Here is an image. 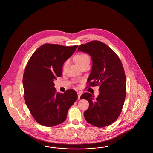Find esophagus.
<instances>
[{"mask_svg": "<svg viewBox=\"0 0 153 153\" xmlns=\"http://www.w3.org/2000/svg\"><path fill=\"white\" fill-rule=\"evenodd\" d=\"M77 94H78V100H80V96H81V95L82 94V93L81 91H78V92L77 93Z\"/></svg>", "mask_w": 153, "mask_h": 153, "instance_id": "obj_1", "label": "esophagus"}]
</instances>
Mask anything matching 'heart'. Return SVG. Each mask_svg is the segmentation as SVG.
<instances>
[{
	"label": "heart",
	"instance_id": "obj_1",
	"mask_svg": "<svg viewBox=\"0 0 153 153\" xmlns=\"http://www.w3.org/2000/svg\"><path fill=\"white\" fill-rule=\"evenodd\" d=\"M75 60L76 63H79L86 60H90V57L86 53H80L76 56ZM67 64V62H66L65 65H66Z\"/></svg>",
	"mask_w": 153,
	"mask_h": 153
}]
</instances>
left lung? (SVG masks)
<instances>
[{
	"label": "left lung",
	"instance_id": "obj_1",
	"mask_svg": "<svg viewBox=\"0 0 153 153\" xmlns=\"http://www.w3.org/2000/svg\"><path fill=\"white\" fill-rule=\"evenodd\" d=\"M78 51L90 55L92 69L87 79L89 86H99L97 98L84 93L89 107L84 113L87 122L98 127L107 126L118 118L126 93V80L120 58L106 44L97 40L80 45Z\"/></svg>",
	"mask_w": 153,
	"mask_h": 153
}]
</instances>
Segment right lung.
Masks as SVG:
<instances>
[{"mask_svg":"<svg viewBox=\"0 0 153 153\" xmlns=\"http://www.w3.org/2000/svg\"><path fill=\"white\" fill-rule=\"evenodd\" d=\"M77 47L43 45L27 65L23 78L24 98L33 118L41 125L52 127L63 123L78 98L76 92L71 89L56 93L53 83L62 75L64 63Z\"/></svg>","mask_w":153,"mask_h":153,"instance_id":"1","label":"right lung"}]
</instances>
